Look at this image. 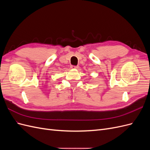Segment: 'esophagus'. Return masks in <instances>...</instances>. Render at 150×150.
Here are the masks:
<instances>
[{
  "label": "esophagus",
  "mask_w": 150,
  "mask_h": 150,
  "mask_svg": "<svg viewBox=\"0 0 150 150\" xmlns=\"http://www.w3.org/2000/svg\"><path fill=\"white\" fill-rule=\"evenodd\" d=\"M71 68H72V69H78V68H79V66H71Z\"/></svg>",
  "instance_id": "esophagus-1"
}]
</instances>
